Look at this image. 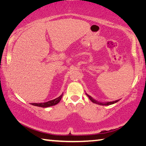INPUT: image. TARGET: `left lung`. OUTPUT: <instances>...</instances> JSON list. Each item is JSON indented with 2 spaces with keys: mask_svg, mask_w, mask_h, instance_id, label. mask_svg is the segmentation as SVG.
<instances>
[{
  "mask_svg": "<svg viewBox=\"0 0 146 146\" xmlns=\"http://www.w3.org/2000/svg\"><path fill=\"white\" fill-rule=\"evenodd\" d=\"M87 96H88L89 99L90 100H91V102H93V103H95L96 104H99V105H102V106H108V105H111V104H115V103L117 102L119 100H115V101H112V102H98L97 100H96L94 99L93 98H92L90 95H89L88 94L86 93Z\"/></svg>",
  "mask_w": 146,
  "mask_h": 146,
  "instance_id": "left-lung-1",
  "label": "left lung"
}]
</instances>
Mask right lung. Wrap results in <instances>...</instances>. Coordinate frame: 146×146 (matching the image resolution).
Returning a JSON list of instances; mask_svg holds the SVG:
<instances>
[{
	"label": "right lung",
	"instance_id": "add662e5",
	"mask_svg": "<svg viewBox=\"0 0 146 146\" xmlns=\"http://www.w3.org/2000/svg\"><path fill=\"white\" fill-rule=\"evenodd\" d=\"M62 95H63V94L60 95L59 97H57V98H55V99H53V100H50V101H48V102H43V103H31V104L33 105V106L42 107V108H48L50 106H54V105H56L57 104H58V103L60 101Z\"/></svg>",
	"mask_w": 146,
	"mask_h": 146
}]
</instances>
